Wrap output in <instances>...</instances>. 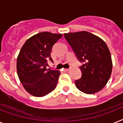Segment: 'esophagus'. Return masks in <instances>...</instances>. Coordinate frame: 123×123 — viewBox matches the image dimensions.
Instances as JSON below:
<instances>
[{
    "instance_id": "obj_1",
    "label": "esophagus",
    "mask_w": 123,
    "mask_h": 123,
    "mask_svg": "<svg viewBox=\"0 0 123 123\" xmlns=\"http://www.w3.org/2000/svg\"><path fill=\"white\" fill-rule=\"evenodd\" d=\"M69 68H64V71H68L69 70Z\"/></svg>"
}]
</instances>
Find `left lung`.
Segmentation results:
<instances>
[{
    "label": "left lung",
    "instance_id": "1",
    "mask_svg": "<svg viewBox=\"0 0 123 123\" xmlns=\"http://www.w3.org/2000/svg\"><path fill=\"white\" fill-rule=\"evenodd\" d=\"M80 66L82 77L75 80L80 91L94 94L102 89L109 81L112 73V62L108 46L96 35L86 31L64 34Z\"/></svg>",
    "mask_w": 123,
    "mask_h": 123
}]
</instances>
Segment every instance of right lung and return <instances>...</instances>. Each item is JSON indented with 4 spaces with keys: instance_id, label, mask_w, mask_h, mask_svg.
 <instances>
[{
    "instance_id": "1",
    "label": "right lung",
    "mask_w": 123,
    "mask_h": 123,
    "mask_svg": "<svg viewBox=\"0 0 123 123\" xmlns=\"http://www.w3.org/2000/svg\"><path fill=\"white\" fill-rule=\"evenodd\" d=\"M61 34L43 32L28 39L21 48L16 62L18 78L25 89L36 97H43L54 91L60 71L46 69L54 44Z\"/></svg>"
}]
</instances>
